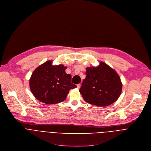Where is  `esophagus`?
I'll list each match as a JSON object with an SVG mask.
<instances>
[{
	"label": "esophagus",
	"mask_w": 151,
	"mask_h": 151,
	"mask_svg": "<svg viewBox=\"0 0 151 151\" xmlns=\"http://www.w3.org/2000/svg\"><path fill=\"white\" fill-rule=\"evenodd\" d=\"M77 88H80L81 87V84H77Z\"/></svg>",
	"instance_id": "obj_1"
}]
</instances>
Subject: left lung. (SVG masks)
<instances>
[{
    "label": "left lung",
    "mask_w": 151,
    "mask_h": 151,
    "mask_svg": "<svg viewBox=\"0 0 151 151\" xmlns=\"http://www.w3.org/2000/svg\"><path fill=\"white\" fill-rule=\"evenodd\" d=\"M86 74L79 91L87 103L105 107L118 99L122 83L114 70L104 62H100L96 67H87Z\"/></svg>",
    "instance_id": "8db88e82"
}]
</instances>
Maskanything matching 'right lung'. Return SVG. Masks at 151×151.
<instances>
[{
	"instance_id": "1",
	"label": "right lung",
	"mask_w": 151,
	"mask_h": 151,
	"mask_svg": "<svg viewBox=\"0 0 151 151\" xmlns=\"http://www.w3.org/2000/svg\"><path fill=\"white\" fill-rule=\"evenodd\" d=\"M52 63L50 60L40 65L29 80L30 89L35 97L48 104L63 101L69 90L77 87L71 83V76L65 73L67 67Z\"/></svg>"
}]
</instances>
